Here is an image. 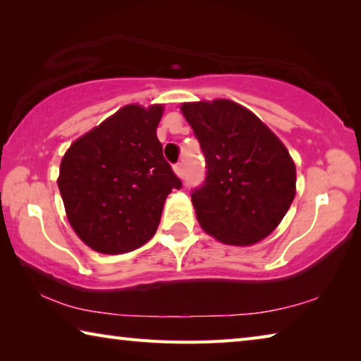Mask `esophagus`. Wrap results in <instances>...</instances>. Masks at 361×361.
I'll return each instance as SVG.
<instances>
[{"mask_svg":"<svg viewBox=\"0 0 361 361\" xmlns=\"http://www.w3.org/2000/svg\"><path fill=\"white\" fill-rule=\"evenodd\" d=\"M173 170H175V173L180 176V178H183V176H185V166H183V162L176 164V166L173 167Z\"/></svg>","mask_w":361,"mask_h":361,"instance_id":"obj_1","label":"esophagus"}]
</instances>
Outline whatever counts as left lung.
<instances>
[{
  "instance_id": "obj_1",
  "label": "left lung",
  "mask_w": 361,
  "mask_h": 361,
  "mask_svg": "<svg viewBox=\"0 0 361 361\" xmlns=\"http://www.w3.org/2000/svg\"><path fill=\"white\" fill-rule=\"evenodd\" d=\"M205 157L192 189L197 221L228 245H253L277 228L296 194V167L266 124L231 100L183 103Z\"/></svg>"
}]
</instances>
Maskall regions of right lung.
<instances>
[{
	"label": "right lung",
	"mask_w": 361,
	"mask_h": 361,
	"mask_svg": "<svg viewBox=\"0 0 361 361\" xmlns=\"http://www.w3.org/2000/svg\"><path fill=\"white\" fill-rule=\"evenodd\" d=\"M162 111L127 105L65 152L57 183L66 216L95 252L142 247L156 234L167 195L181 188L156 135Z\"/></svg>",
	"instance_id": "1"
}]
</instances>
